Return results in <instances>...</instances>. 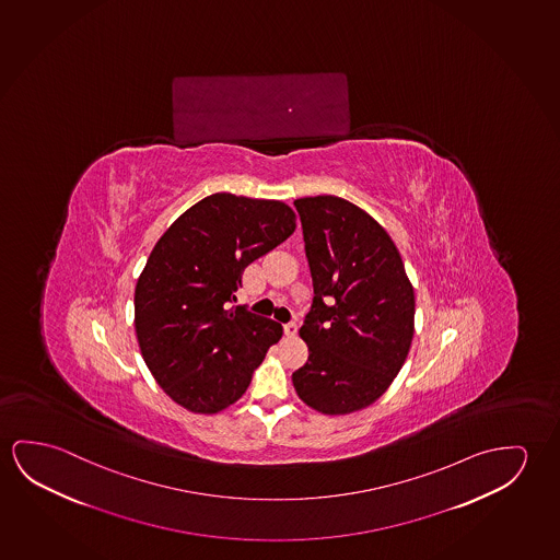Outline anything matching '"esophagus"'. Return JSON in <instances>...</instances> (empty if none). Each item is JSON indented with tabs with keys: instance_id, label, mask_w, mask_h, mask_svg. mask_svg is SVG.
<instances>
[{
	"instance_id": "esophagus-1",
	"label": "esophagus",
	"mask_w": 560,
	"mask_h": 560,
	"mask_svg": "<svg viewBox=\"0 0 560 560\" xmlns=\"http://www.w3.org/2000/svg\"><path fill=\"white\" fill-rule=\"evenodd\" d=\"M284 336L287 337H294L296 334H299V326L294 324V322H289V324H284Z\"/></svg>"
}]
</instances>
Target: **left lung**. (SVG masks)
Listing matches in <instances>:
<instances>
[{
    "label": "left lung",
    "instance_id": "1",
    "mask_svg": "<svg viewBox=\"0 0 560 560\" xmlns=\"http://www.w3.org/2000/svg\"><path fill=\"white\" fill-rule=\"evenodd\" d=\"M314 299L301 327L308 361L293 372L302 401L347 415L374 404L401 371L413 339L415 294L386 231L336 196L294 201Z\"/></svg>",
    "mask_w": 560,
    "mask_h": 560
}]
</instances>
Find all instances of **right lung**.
Returning <instances> with one entry per match:
<instances>
[{"mask_svg":"<svg viewBox=\"0 0 560 560\" xmlns=\"http://www.w3.org/2000/svg\"><path fill=\"white\" fill-rule=\"evenodd\" d=\"M283 201L213 194L159 238L136 284V334L159 386L194 413L241 399L283 326L231 306L242 273L294 233Z\"/></svg>","mask_w":560,"mask_h":560,"instance_id":"add662e5","label":"right lung"}]
</instances>
